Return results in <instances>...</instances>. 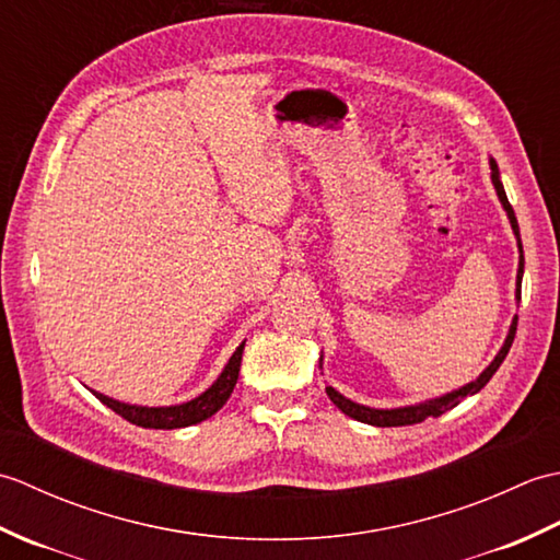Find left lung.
Instances as JSON below:
<instances>
[{
  "mask_svg": "<svg viewBox=\"0 0 560 560\" xmlns=\"http://www.w3.org/2000/svg\"><path fill=\"white\" fill-rule=\"evenodd\" d=\"M491 180H493V187L498 192V199H501L503 209L508 211V219H510V225H513V231L517 235V247H520V269H517V289H515V295L520 301V287H522V271H525V255H522V243H520V225H517V219H515V211L513 207H510L508 201V195L503 189V183H501V173H498V165L495 161H491ZM515 331H517V317L513 319V325H510V331H508V339L503 343V349L498 351L495 359L491 361V365L486 368V371L474 380V383L464 385L455 392H450V395H443L438 399H428V401H421V404H413V407H399V409H371V407H363V404H355L351 399H347L343 395H339V392L335 387H327V395L329 399L337 404V407L351 416V419L361 421V423H371V425H380V428H389V425H411V423H421L425 421L428 416H440L445 413L450 409H455L457 404L469 397V395H477V392L481 387H486V383L493 377V373L501 368V363L505 361V355L510 351V347H513V339H515Z\"/></svg>",
  "mask_w": 560,
  "mask_h": 560,
  "instance_id": "obj_1",
  "label": "left lung"
}]
</instances>
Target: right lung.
I'll use <instances>...</instances> for the list:
<instances>
[{
  "label": "right lung",
  "mask_w": 560,
  "mask_h": 560,
  "mask_svg": "<svg viewBox=\"0 0 560 560\" xmlns=\"http://www.w3.org/2000/svg\"><path fill=\"white\" fill-rule=\"evenodd\" d=\"M243 349L245 343L235 349L231 361L225 363L223 373L217 377L207 392H201L199 397L185 404H175V407H135V404H125L101 395V392H93L105 407H110L115 413H120L122 419L129 423L141 425V428H163V431H171V428H185L199 421H207L209 416L217 413L225 401H229L231 392L237 383V373H241V361H243Z\"/></svg>",
  "instance_id": "1"
}]
</instances>
